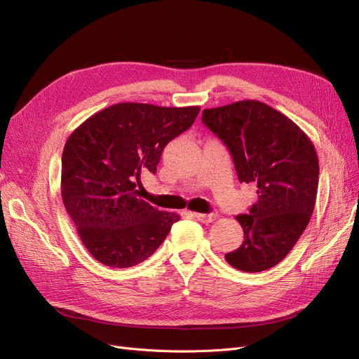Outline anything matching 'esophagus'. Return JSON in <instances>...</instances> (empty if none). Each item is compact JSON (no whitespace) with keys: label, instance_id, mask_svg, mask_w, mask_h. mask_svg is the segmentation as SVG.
I'll use <instances>...</instances> for the list:
<instances>
[{"label":"esophagus","instance_id":"obj_1","mask_svg":"<svg viewBox=\"0 0 359 359\" xmlns=\"http://www.w3.org/2000/svg\"><path fill=\"white\" fill-rule=\"evenodd\" d=\"M193 217L201 223H212L217 219L215 214H202V212H194Z\"/></svg>","mask_w":359,"mask_h":359}]
</instances>
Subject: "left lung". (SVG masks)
Instances as JSON below:
<instances>
[{
    "instance_id": "1",
    "label": "left lung",
    "mask_w": 359,
    "mask_h": 359,
    "mask_svg": "<svg viewBox=\"0 0 359 359\" xmlns=\"http://www.w3.org/2000/svg\"><path fill=\"white\" fill-rule=\"evenodd\" d=\"M202 121L229 148L240 182H255L259 201L236 215L244 241L224 259L245 273L283 260L314 210L319 160L309 136L262 102L241 100L203 109Z\"/></svg>"
}]
</instances>
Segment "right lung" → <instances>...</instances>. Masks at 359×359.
<instances>
[{
	"label": "right lung",
	"mask_w": 359,
	"mask_h": 359,
	"mask_svg": "<svg viewBox=\"0 0 359 359\" xmlns=\"http://www.w3.org/2000/svg\"><path fill=\"white\" fill-rule=\"evenodd\" d=\"M199 106L118 103L74 130L61 158V196L91 256L112 268L144 262L181 217L137 198L144 172L156 173L172 139L196 119Z\"/></svg>",
	"instance_id": "right-lung-1"
}]
</instances>
